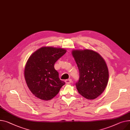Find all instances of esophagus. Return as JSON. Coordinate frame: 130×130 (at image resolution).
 Instances as JSON below:
<instances>
[{"label": "esophagus", "instance_id": "esophagus-1", "mask_svg": "<svg viewBox=\"0 0 130 130\" xmlns=\"http://www.w3.org/2000/svg\"><path fill=\"white\" fill-rule=\"evenodd\" d=\"M65 83L66 84H70V83H71L72 82V80L71 79H68L65 80Z\"/></svg>", "mask_w": 130, "mask_h": 130}]
</instances>
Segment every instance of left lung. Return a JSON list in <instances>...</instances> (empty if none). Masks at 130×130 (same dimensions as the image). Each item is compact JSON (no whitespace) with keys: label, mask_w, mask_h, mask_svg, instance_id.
Returning <instances> with one entry per match:
<instances>
[{"label":"left lung","mask_w":130,"mask_h":130,"mask_svg":"<svg viewBox=\"0 0 130 130\" xmlns=\"http://www.w3.org/2000/svg\"><path fill=\"white\" fill-rule=\"evenodd\" d=\"M72 54L79 73V79L76 83L78 91L86 99H96L108 84L109 72L105 61L92 50H75Z\"/></svg>","instance_id":"left-lung-1"}]
</instances>
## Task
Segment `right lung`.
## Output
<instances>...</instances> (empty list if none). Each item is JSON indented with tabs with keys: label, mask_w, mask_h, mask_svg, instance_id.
Listing matches in <instances>:
<instances>
[{
	"label": "right lung",
	"mask_w": 130,
	"mask_h": 130,
	"mask_svg": "<svg viewBox=\"0 0 130 130\" xmlns=\"http://www.w3.org/2000/svg\"><path fill=\"white\" fill-rule=\"evenodd\" d=\"M66 52L63 48L43 47L29 57L25 67L24 77L28 87L36 97L49 100L65 85L59 78L54 64Z\"/></svg>",
	"instance_id": "obj_1"
}]
</instances>
